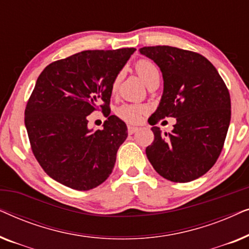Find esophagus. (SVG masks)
<instances>
[{"instance_id": "esophagus-1", "label": "esophagus", "mask_w": 249, "mask_h": 249, "mask_svg": "<svg viewBox=\"0 0 249 249\" xmlns=\"http://www.w3.org/2000/svg\"><path fill=\"white\" fill-rule=\"evenodd\" d=\"M138 127H136V125H128V134L129 135H132L135 134L136 131H138Z\"/></svg>"}]
</instances>
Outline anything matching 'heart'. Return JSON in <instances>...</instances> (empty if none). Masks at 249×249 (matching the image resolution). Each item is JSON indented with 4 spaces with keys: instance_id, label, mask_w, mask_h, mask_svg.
Segmentation results:
<instances>
[{
    "instance_id": "1",
    "label": "heart",
    "mask_w": 249,
    "mask_h": 249,
    "mask_svg": "<svg viewBox=\"0 0 249 249\" xmlns=\"http://www.w3.org/2000/svg\"><path fill=\"white\" fill-rule=\"evenodd\" d=\"M136 72L138 73V76L145 81V84L148 85L156 79H160V70L158 66L152 61L142 59L139 60L135 66ZM121 81V73L117 74L114 77L113 81L111 84V91L115 93L118 90L119 84ZM146 108L145 107L139 104H124L120 107H118L117 114L119 118H121L122 120L127 122H136L138 121L142 114L145 113Z\"/></svg>"
}]
</instances>
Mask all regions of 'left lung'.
<instances>
[{
  "label": "left lung",
  "instance_id": "8db88e82",
  "mask_svg": "<svg viewBox=\"0 0 249 249\" xmlns=\"http://www.w3.org/2000/svg\"><path fill=\"white\" fill-rule=\"evenodd\" d=\"M139 52L161 70L164 88L148 122L154 142L146 155L155 171L173 182L193 181L215 164L230 124L229 90L215 67L198 53L172 46H146ZM176 117L171 133L155 124Z\"/></svg>",
  "mask_w": 249,
  "mask_h": 249
}]
</instances>
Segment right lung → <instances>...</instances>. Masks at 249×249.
<instances>
[{"mask_svg": "<svg viewBox=\"0 0 249 249\" xmlns=\"http://www.w3.org/2000/svg\"><path fill=\"white\" fill-rule=\"evenodd\" d=\"M136 51H83L49 64L39 74L25 110L32 151L51 178L89 190L113 170L127 125L110 115L111 84ZM97 108L108 117L102 131L87 127Z\"/></svg>", "mask_w": 249, "mask_h": 249, "instance_id": "obj_1", "label": "right lung"}]
</instances>
